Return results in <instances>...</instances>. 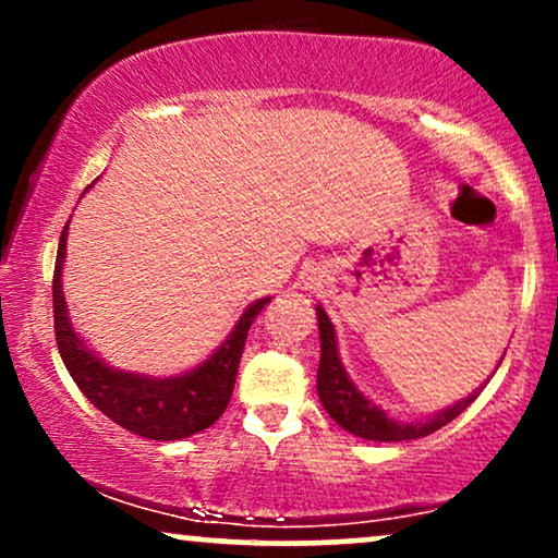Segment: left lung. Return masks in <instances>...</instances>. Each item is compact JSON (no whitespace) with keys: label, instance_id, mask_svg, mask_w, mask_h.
<instances>
[{"label":"left lung","instance_id":"1","mask_svg":"<svg viewBox=\"0 0 558 558\" xmlns=\"http://www.w3.org/2000/svg\"><path fill=\"white\" fill-rule=\"evenodd\" d=\"M315 310H317V328H319L317 396L319 401H323L325 412H328L345 433L356 435V438L377 440V444H399V440L425 438V435L440 430V427L448 425V422L457 420L459 414H462L464 409L477 399L480 390H483V386H480L477 390H472L466 399L451 403V407L440 409V412H435L425 420H414V422L396 420L393 414L386 412V409L377 407L373 399H367V396L360 390V386L351 380V375L345 373L341 362V354H338L336 328H332L328 312H325L319 304Z\"/></svg>","mask_w":558,"mask_h":558}]
</instances>
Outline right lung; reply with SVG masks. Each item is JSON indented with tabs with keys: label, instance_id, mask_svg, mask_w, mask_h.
Masks as SVG:
<instances>
[{
	"label": "right lung",
	"instance_id": "obj_1",
	"mask_svg": "<svg viewBox=\"0 0 558 558\" xmlns=\"http://www.w3.org/2000/svg\"><path fill=\"white\" fill-rule=\"evenodd\" d=\"M68 228L70 222L62 230L60 248H57L52 296L57 345H60V356L75 386L83 390V396L101 414H107L120 427L141 435V438L181 440L215 425L226 412L230 396H233L248 328H252L259 312L265 310V304H270V296L248 304V310L239 317V323L228 332L226 341L217 345L207 360L181 375L151 377L144 373H131V369H118L107 360H101L99 351L92 349L88 341H83L68 315L65 291H62Z\"/></svg>",
	"mask_w": 558,
	"mask_h": 558
}]
</instances>
